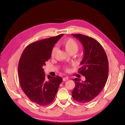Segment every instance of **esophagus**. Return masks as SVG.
I'll list each match as a JSON object with an SVG mask.
<instances>
[{"label": "esophagus", "mask_w": 125, "mask_h": 125, "mask_svg": "<svg viewBox=\"0 0 125 125\" xmlns=\"http://www.w3.org/2000/svg\"><path fill=\"white\" fill-rule=\"evenodd\" d=\"M69 79L68 77H64L63 78V81H67V80H68Z\"/></svg>", "instance_id": "esophagus-1"}]
</instances>
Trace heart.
I'll return each instance as SVG.
<instances>
[{
	"instance_id": "b5f03b06",
	"label": "heart",
	"mask_w": 125,
	"mask_h": 125,
	"mask_svg": "<svg viewBox=\"0 0 125 125\" xmlns=\"http://www.w3.org/2000/svg\"><path fill=\"white\" fill-rule=\"evenodd\" d=\"M62 45L64 47L65 49L70 53H75L79 48V45H78L77 42L74 39H72V38H69V39L63 40L62 42ZM57 49V48L56 46H54L53 47L51 51L52 57L54 56ZM64 69L66 71H68L69 68L68 67H65Z\"/></svg>"
}]
</instances>
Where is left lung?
Wrapping results in <instances>:
<instances>
[{
    "mask_svg": "<svg viewBox=\"0 0 125 125\" xmlns=\"http://www.w3.org/2000/svg\"><path fill=\"white\" fill-rule=\"evenodd\" d=\"M84 47V56L78 69L85 80L74 79L75 85L72 93L73 98L80 103H87L100 94L108 78L109 62L106 52L99 42L82 34H72Z\"/></svg>",
    "mask_w": 125,
    "mask_h": 125,
    "instance_id": "8db88e82",
    "label": "left lung"
}]
</instances>
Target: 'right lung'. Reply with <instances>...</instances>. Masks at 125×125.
Masks as SVG:
<instances>
[{
    "mask_svg": "<svg viewBox=\"0 0 125 125\" xmlns=\"http://www.w3.org/2000/svg\"><path fill=\"white\" fill-rule=\"evenodd\" d=\"M63 34L32 42L25 48L18 65V74L22 90L33 103L41 106L53 101L62 78L47 77L42 67L51 57L54 44Z\"/></svg>",
    "mask_w": 125,
    "mask_h": 125,
    "instance_id": "obj_1",
    "label": "right lung"
}]
</instances>
